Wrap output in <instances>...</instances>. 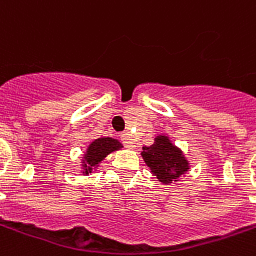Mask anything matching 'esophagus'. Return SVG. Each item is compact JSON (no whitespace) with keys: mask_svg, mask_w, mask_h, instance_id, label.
<instances>
[{"mask_svg":"<svg viewBox=\"0 0 256 256\" xmlns=\"http://www.w3.org/2000/svg\"><path fill=\"white\" fill-rule=\"evenodd\" d=\"M121 142L124 147H128V148H134V142H132V136L130 134H122L121 135Z\"/></svg>","mask_w":256,"mask_h":256,"instance_id":"1","label":"esophagus"}]
</instances>
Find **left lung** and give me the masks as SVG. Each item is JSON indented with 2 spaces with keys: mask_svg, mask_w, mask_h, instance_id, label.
Segmentation results:
<instances>
[{
  "mask_svg": "<svg viewBox=\"0 0 256 256\" xmlns=\"http://www.w3.org/2000/svg\"><path fill=\"white\" fill-rule=\"evenodd\" d=\"M151 147L143 148L142 156L159 182L168 184L176 182L188 171V162L167 136H158Z\"/></svg>",
  "mask_w": 256,
  "mask_h": 256,
  "instance_id": "left-lung-1",
  "label": "left lung"
}]
</instances>
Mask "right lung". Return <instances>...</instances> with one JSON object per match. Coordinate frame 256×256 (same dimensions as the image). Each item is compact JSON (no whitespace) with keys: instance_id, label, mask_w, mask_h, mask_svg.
<instances>
[{"instance_id":"obj_1","label":"right lung","mask_w":256,"mask_h":256,"mask_svg":"<svg viewBox=\"0 0 256 256\" xmlns=\"http://www.w3.org/2000/svg\"><path fill=\"white\" fill-rule=\"evenodd\" d=\"M122 147V144L116 139L112 138H98L89 146L88 154L85 155V174L92 171V167L97 166L104 158H106L110 152L117 151Z\"/></svg>"}]
</instances>
